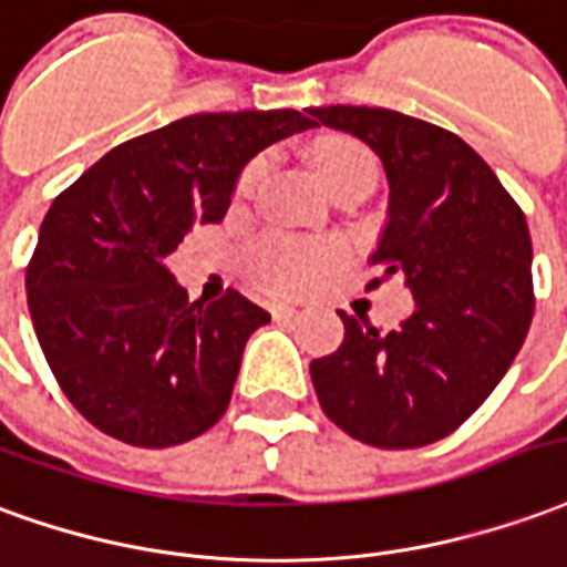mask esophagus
Wrapping results in <instances>:
<instances>
[{
    "instance_id": "obj_1",
    "label": "esophagus",
    "mask_w": 567,
    "mask_h": 567,
    "mask_svg": "<svg viewBox=\"0 0 567 567\" xmlns=\"http://www.w3.org/2000/svg\"><path fill=\"white\" fill-rule=\"evenodd\" d=\"M271 315H275V320H290V317H296V315H299V311H296V305L277 302L275 308H271Z\"/></svg>"
}]
</instances>
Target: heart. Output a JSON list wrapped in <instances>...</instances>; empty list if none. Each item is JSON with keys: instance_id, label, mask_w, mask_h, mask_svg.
Segmentation results:
<instances>
[{"instance_id": "1", "label": "heart", "mask_w": 567, "mask_h": 567, "mask_svg": "<svg viewBox=\"0 0 567 567\" xmlns=\"http://www.w3.org/2000/svg\"><path fill=\"white\" fill-rule=\"evenodd\" d=\"M315 167L320 183L329 186L339 176L354 174V171H363V167H375V162L363 146L348 143V140H336V143H329V146L317 152ZM256 174H259V164H250L240 176V192H250V186L256 183ZM332 259H336V252L327 250V247H299V244H284L280 240V244H271L262 252L259 275L277 292H308L311 287H317L323 268Z\"/></svg>"}]
</instances>
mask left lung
Listing matches in <instances>:
<instances>
[{"label": "left lung", "instance_id": "left-lung-1", "mask_svg": "<svg viewBox=\"0 0 567 567\" xmlns=\"http://www.w3.org/2000/svg\"><path fill=\"white\" fill-rule=\"evenodd\" d=\"M308 115L381 158L388 216L369 262L384 277L400 271L415 299L391 332L339 311L344 341L311 363L317 400L360 443H436L485 403L519 354L534 315L528 223L452 131L369 106Z\"/></svg>", "mask_w": 567, "mask_h": 567}]
</instances>
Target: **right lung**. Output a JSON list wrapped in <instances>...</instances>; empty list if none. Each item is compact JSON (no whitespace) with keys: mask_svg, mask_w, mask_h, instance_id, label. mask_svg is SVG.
<instances>
[{"mask_svg":"<svg viewBox=\"0 0 567 567\" xmlns=\"http://www.w3.org/2000/svg\"><path fill=\"white\" fill-rule=\"evenodd\" d=\"M311 127L296 110L188 115L106 152L51 204L27 305L54 379L97 431L164 449L223 419L244 344L271 315L238 290L188 302L167 259L188 228L226 216L259 152Z\"/></svg>","mask_w":567,"mask_h":567,"instance_id":"add662e5","label":"right lung"}]
</instances>
